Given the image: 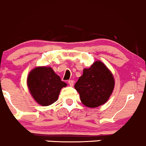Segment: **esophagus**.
<instances>
[{
	"instance_id": "1",
	"label": "esophagus",
	"mask_w": 146,
	"mask_h": 146,
	"mask_svg": "<svg viewBox=\"0 0 146 146\" xmlns=\"http://www.w3.org/2000/svg\"><path fill=\"white\" fill-rule=\"evenodd\" d=\"M68 84L70 86H73V84H74V81H73V80H68Z\"/></svg>"
}]
</instances>
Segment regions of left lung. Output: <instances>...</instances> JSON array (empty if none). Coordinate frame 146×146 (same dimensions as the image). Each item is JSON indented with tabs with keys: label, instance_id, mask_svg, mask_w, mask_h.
I'll use <instances>...</instances> for the list:
<instances>
[{
	"label": "left lung",
	"instance_id": "1",
	"mask_svg": "<svg viewBox=\"0 0 146 146\" xmlns=\"http://www.w3.org/2000/svg\"><path fill=\"white\" fill-rule=\"evenodd\" d=\"M115 85L111 70L100 61H96L75 84L80 100L86 107L96 108L105 104L111 96Z\"/></svg>",
	"mask_w": 146,
	"mask_h": 146
}]
</instances>
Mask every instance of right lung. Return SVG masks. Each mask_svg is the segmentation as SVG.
Segmentation results:
<instances>
[{"label": "right lung", "mask_w": 146, "mask_h": 146, "mask_svg": "<svg viewBox=\"0 0 146 146\" xmlns=\"http://www.w3.org/2000/svg\"><path fill=\"white\" fill-rule=\"evenodd\" d=\"M27 85L33 99L44 107L57 101L61 90L67 86L49 66H37L32 69L28 74Z\"/></svg>", "instance_id": "1"}]
</instances>
